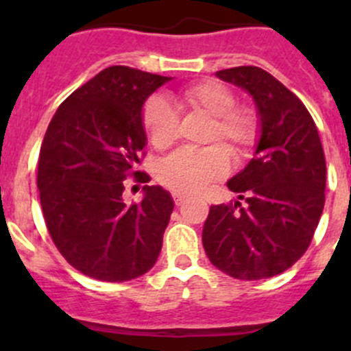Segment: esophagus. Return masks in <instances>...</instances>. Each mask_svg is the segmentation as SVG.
<instances>
[{
  "mask_svg": "<svg viewBox=\"0 0 351 351\" xmlns=\"http://www.w3.org/2000/svg\"><path fill=\"white\" fill-rule=\"evenodd\" d=\"M173 200H175V204L180 207V205H183L186 200H189V197L182 195V193H175V195H173Z\"/></svg>",
  "mask_w": 351,
  "mask_h": 351,
  "instance_id": "esophagus-1",
  "label": "esophagus"
}]
</instances>
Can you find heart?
<instances>
[{"label": "heart", "instance_id": "1", "mask_svg": "<svg viewBox=\"0 0 351 351\" xmlns=\"http://www.w3.org/2000/svg\"><path fill=\"white\" fill-rule=\"evenodd\" d=\"M178 101L192 112L208 117L204 143H222L234 156H247L260 137V120L247 107H234V95L217 81L192 84L178 93ZM143 125L156 149H168L176 141L178 117L162 97H151L143 108ZM229 171V154L221 146L176 151L158 166V182L183 195H195Z\"/></svg>", "mask_w": 351, "mask_h": 351}]
</instances>
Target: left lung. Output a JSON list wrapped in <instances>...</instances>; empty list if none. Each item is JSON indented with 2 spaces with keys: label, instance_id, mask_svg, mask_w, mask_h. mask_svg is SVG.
<instances>
[{
  "label": "left lung",
  "instance_id": "left-lung-1",
  "mask_svg": "<svg viewBox=\"0 0 351 351\" xmlns=\"http://www.w3.org/2000/svg\"><path fill=\"white\" fill-rule=\"evenodd\" d=\"M215 76L253 97L260 139L253 159L228 182L247 205H212L202 243L224 274L270 278L292 267L313 241L324 208V151L311 113L270 73L239 66Z\"/></svg>",
  "mask_w": 351,
  "mask_h": 351
}]
</instances>
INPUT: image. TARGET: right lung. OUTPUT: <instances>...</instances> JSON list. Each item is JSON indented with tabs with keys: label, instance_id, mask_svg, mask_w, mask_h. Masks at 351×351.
Returning <instances> with one entry per match:
<instances>
[{
	"label": "right lung",
	"instance_id": "add662e5",
	"mask_svg": "<svg viewBox=\"0 0 351 351\" xmlns=\"http://www.w3.org/2000/svg\"><path fill=\"white\" fill-rule=\"evenodd\" d=\"M171 77L110 66L62 101L45 132L37 186L45 224L67 263L104 282H127L154 267L173 198L144 185L141 204H127L123 180L147 144L144 101Z\"/></svg>",
	"mask_w": 351,
	"mask_h": 351
}]
</instances>
